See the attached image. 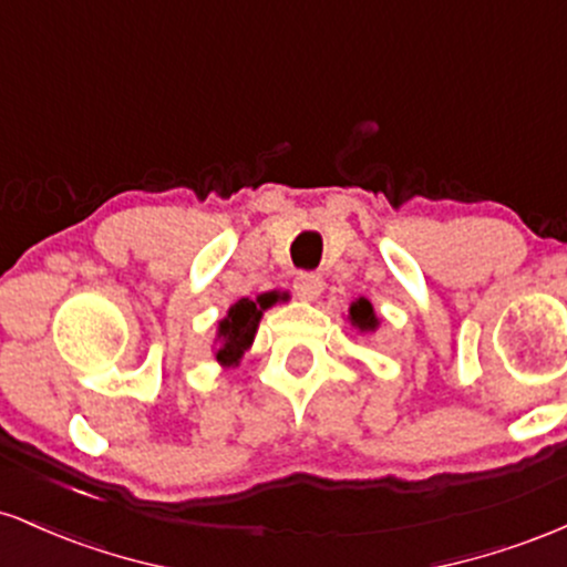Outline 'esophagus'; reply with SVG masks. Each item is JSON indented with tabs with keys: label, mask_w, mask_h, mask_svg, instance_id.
Listing matches in <instances>:
<instances>
[{
	"label": "esophagus",
	"mask_w": 567,
	"mask_h": 567,
	"mask_svg": "<svg viewBox=\"0 0 567 567\" xmlns=\"http://www.w3.org/2000/svg\"><path fill=\"white\" fill-rule=\"evenodd\" d=\"M324 288L322 277L315 275V271H301V275L296 277V292L301 298H309V301H315L317 296H320Z\"/></svg>",
	"instance_id": "34e87169"
}]
</instances>
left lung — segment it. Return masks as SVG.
Returning <instances> with one entry per match:
<instances>
[{"mask_svg": "<svg viewBox=\"0 0 567 567\" xmlns=\"http://www.w3.org/2000/svg\"><path fill=\"white\" fill-rule=\"evenodd\" d=\"M349 322L354 324L360 333H373V330L379 328V317H375L373 303H370L368 298H357V301L349 306Z\"/></svg>", "mask_w": 567, "mask_h": 567, "instance_id": "8db88e82", "label": "left lung"}]
</instances>
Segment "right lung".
<instances>
[{
  "label": "right lung",
  "mask_w": 567,
  "mask_h": 567,
  "mask_svg": "<svg viewBox=\"0 0 567 567\" xmlns=\"http://www.w3.org/2000/svg\"><path fill=\"white\" fill-rule=\"evenodd\" d=\"M279 301L277 292H264L256 301L250 298H239L231 306L229 315L218 322V341L220 347L216 351V360L220 365H237L243 360L245 349H250L252 338H256L258 322H261L264 311Z\"/></svg>",
  "instance_id": "add662e5"
}]
</instances>
